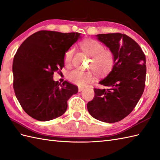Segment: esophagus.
<instances>
[{"label":"esophagus","instance_id":"esophagus-1","mask_svg":"<svg viewBox=\"0 0 160 160\" xmlns=\"http://www.w3.org/2000/svg\"><path fill=\"white\" fill-rule=\"evenodd\" d=\"M83 89H84V87H78V91H79V92H81Z\"/></svg>","mask_w":160,"mask_h":160}]
</instances>
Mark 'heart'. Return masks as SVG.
<instances>
[{"mask_svg":"<svg viewBox=\"0 0 160 160\" xmlns=\"http://www.w3.org/2000/svg\"><path fill=\"white\" fill-rule=\"evenodd\" d=\"M81 49L92 57L90 66L98 74H104L111 70L115 63V56L112 51L105 49L103 45L98 40L87 39L80 44ZM74 48L71 47L64 54V60L68 64L71 62ZM67 78L71 82L79 86H84L93 80V76L89 71L75 69L69 71Z\"/></svg>","mask_w":160,"mask_h":160,"instance_id":"1","label":"heart"}]
</instances>
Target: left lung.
I'll return each mask as SVG.
<instances>
[{
    "label": "left lung",
    "instance_id": "obj_1",
    "mask_svg": "<svg viewBox=\"0 0 160 160\" xmlns=\"http://www.w3.org/2000/svg\"><path fill=\"white\" fill-rule=\"evenodd\" d=\"M96 36L114 53L115 63L99 82L107 89H94L95 96L88 102L87 109L96 120L114 123L131 113L144 92L146 58L138 44L127 35L115 33Z\"/></svg>",
    "mask_w": 160,
    "mask_h": 160
}]
</instances>
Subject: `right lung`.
<instances>
[{
	"label": "right lung",
	"instance_id": "right-lung-1",
	"mask_svg": "<svg viewBox=\"0 0 160 160\" xmlns=\"http://www.w3.org/2000/svg\"><path fill=\"white\" fill-rule=\"evenodd\" d=\"M78 32L39 31L29 36L13 60V89L23 110L37 120L58 118L67 108V100L77 86L55 82L53 75L64 66V54L78 39Z\"/></svg>",
	"mask_w": 160,
	"mask_h": 160
}]
</instances>
